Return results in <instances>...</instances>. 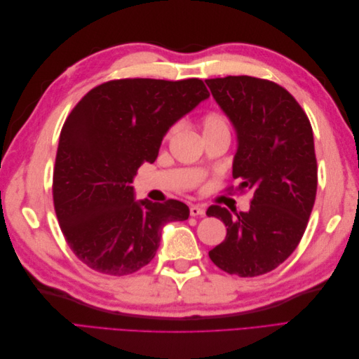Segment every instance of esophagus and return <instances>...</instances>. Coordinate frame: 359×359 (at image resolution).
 Masks as SVG:
<instances>
[{
    "label": "esophagus",
    "instance_id": "34e87169",
    "mask_svg": "<svg viewBox=\"0 0 359 359\" xmlns=\"http://www.w3.org/2000/svg\"><path fill=\"white\" fill-rule=\"evenodd\" d=\"M190 214L193 217H203L205 215V208H202V206H198V205H191L190 206Z\"/></svg>",
    "mask_w": 359,
    "mask_h": 359
}]
</instances>
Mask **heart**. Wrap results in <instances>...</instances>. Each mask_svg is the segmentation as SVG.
Returning <instances> with one entry per match:
<instances>
[{
  "instance_id": "obj_1",
  "label": "heart",
  "mask_w": 359,
  "mask_h": 359,
  "mask_svg": "<svg viewBox=\"0 0 359 359\" xmlns=\"http://www.w3.org/2000/svg\"><path fill=\"white\" fill-rule=\"evenodd\" d=\"M202 132H203V135L217 133V132H229V126H227V121L222 115L210 114L202 119Z\"/></svg>"
}]
</instances>
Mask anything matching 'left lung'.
<instances>
[{"instance_id": "obj_1", "label": "left lung", "mask_w": 359, "mask_h": 359, "mask_svg": "<svg viewBox=\"0 0 359 359\" xmlns=\"http://www.w3.org/2000/svg\"><path fill=\"white\" fill-rule=\"evenodd\" d=\"M236 135L232 175L253 193L247 212L219 205L206 211L227 226L210 252L227 274L256 277L276 269L299 244L316 199L313 130L298 102L280 85L252 76L206 79Z\"/></svg>"}]
</instances>
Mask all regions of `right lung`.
Returning a JSON list of instances; mask_svg holds the SVG:
<instances>
[{
    "instance_id": "add662e5",
    "label": "right lung",
    "mask_w": 359,
    "mask_h": 359,
    "mask_svg": "<svg viewBox=\"0 0 359 359\" xmlns=\"http://www.w3.org/2000/svg\"><path fill=\"white\" fill-rule=\"evenodd\" d=\"M210 97L201 79H119L95 86L74 106L60 135L53 205L73 253L94 271L127 276L149 264L186 203L136 201L142 163H154L163 137Z\"/></svg>"
}]
</instances>
